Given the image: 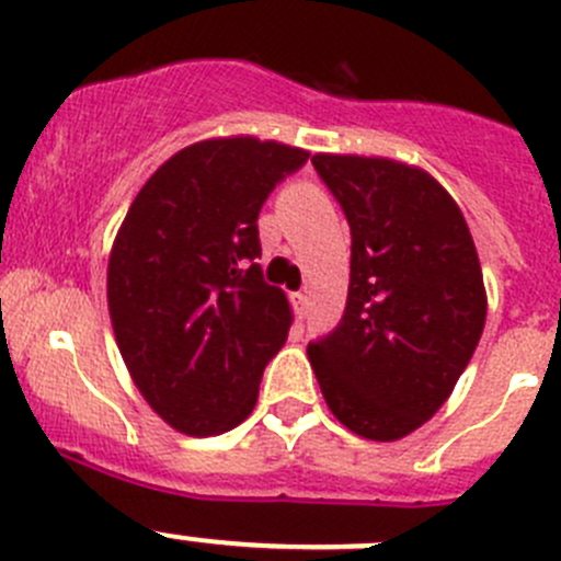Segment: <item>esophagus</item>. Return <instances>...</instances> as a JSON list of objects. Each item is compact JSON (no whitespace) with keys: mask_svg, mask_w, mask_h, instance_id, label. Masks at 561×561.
I'll return each instance as SVG.
<instances>
[{"mask_svg":"<svg viewBox=\"0 0 561 561\" xmlns=\"http://www.w3.org/2000/svg\"><path fill=\"white\" fill-rule=\"evenodd\" d=\"M290 301H293V309H296V314H298V317H304V314H307V307H309V301H307V296H304V293H293V296H290Z\"/></svg>","mask_w":561,"mask_h":561,"instance_id":"obj_1","label":"esophagus"}]
</instances>
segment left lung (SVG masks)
<instances>
[{
    "mask_svg": "<svg viewBox=\"0 0 561 561\" xmlns=\"http://www.w3.org/2000/svg\"><path fill=\"white\" fill-rule=\"evenodd\" d=\"M353 236L347 307L307 355L325 404L358 437L390 443L454 393L485 325V290L461 208L421 168L314 154Z\"/></svg>",
    "mask_w": 561,
    "mask_h": 561,
    "instance_id": "obj_1",
    "label": "left lung"
}]
</instances>
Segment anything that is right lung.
Instances as JSON below:
<instances>
[{"label": "right lung", "instance_id": "right-lung-1", "mask_svg": "<svg viewBox=\"0 0 561 561\" xmlns=\"http://www.w3.org/2000/svg\"><path fill=\"white\" fill-rule=\"evenodd\" d=\"M309 151L257 138L192 144L129 206L111 260L118 353L151 410L190 437L247 421L293 312L263 279L257 214Z\"/></svg>", "mask_w": 561, "mask_h": 561}]
</instances>
